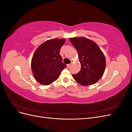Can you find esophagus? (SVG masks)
Segmentation results:
<instances>
[{"label":"esophagus","instance_id":"obj_1","mask_svg":"<svg viewBox=\"0 0 132 132\" xmlns=\"http://www.w3.org/2000/svg\"><path fill=\"white\" fill-rule=\"evenodd\" d=\"M71 66V64H67V68H69Z\"/></svg>","mask_w":132,"mask_h":132}]
</instances>
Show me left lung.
<instances>
[{"label":"left lung","instance_id":"1","mask_svg":"<svg viewBox=\"0 0 132 132\" xmlns=\"http://www.w3.org/2000/svg\"><path fill=\"white\" fill-rule=\"evenodd\" d=\"M70 42L77 50L81 70L73 77L80 84L93 85L101 79L105 71V55L97 45L85 37H74Z\"/></svg>","mask_w":132,"mask_h":132}]
</instances>
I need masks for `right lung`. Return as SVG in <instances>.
I'll list each match as a JSON object with an SVG mask.
<instances>
[{"mask_svg":"<svg viewBox=\"0 0 132 132\" xmlns=\"http://www.w3.org/2000/svg\"><path fill=\"white\" fill-rule=\"evenodd\" d=\"M65 39L54 38L39 46L32 58L31 68L36 80L42 85H49L59 78L67 67L59 54Z\"/></svg>","mask_w":132,"mask_h":132,"instance_id":"1","label":"right lung"}]
</instances>
